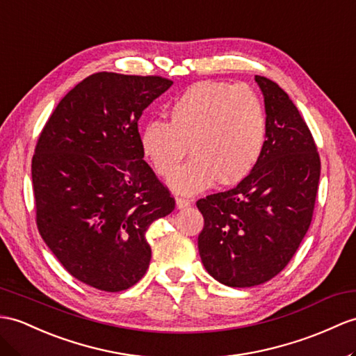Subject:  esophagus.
I'll return each mask as SVG.
<instances>
[{
  "label": "esophagus",
  "mask_w": 356,
  "mask_h": 356,
  "mask_svg": "<svg viewBox=\"0 0 356 356\" xmlns=\"http://www.w3.org/2000/svg\"><path fill=\"white\" fill-rule=\"evenodd\" d=\"M190 205V201L187 197H183V196H177V207L178 208H186Z\"/></svg>",
  "instance_id": "esophagus-1"
}]
</instances>
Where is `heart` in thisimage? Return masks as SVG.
<instances>
[{"mask_svg": "<svg viewBox=\"0 0 356 356\" xmlns=\"http://www.w3.org/2000/svg\"><path fill=\"white\" fill-rule=\"evenodd\" d=\"M168 116L169 122L149 120L140 143L164 178L177 168L191 145L194 157L169 179L177 192H197L218 178L223 184L238 183L261 159L267 138L266 107L248 86L196 83L169 104Z\"/></svg>", "mask_w": 356, "mask_h": 356, "instance_id": "obj_1", "label": "heart"}]
</instances>
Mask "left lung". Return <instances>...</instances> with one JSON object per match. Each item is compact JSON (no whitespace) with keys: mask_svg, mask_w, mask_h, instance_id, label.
<instances>
[{"mask_svg":"<svg viewBox=\"0 0 356 356\" xmlns=\"http://www.w3.org/2000/svg\"><path fill=\"white\" fill-rule=\"evenodd\" d=\"M255 81L267 115L261 159L236 187L196 202L205 270L236 289L270 281L290 263L313 220L320 179L317 146L298 107L272 80Z\"/></svg>","mask_w":356,"mask_h":356,"instance_id":"obj_1","label":"left lung"}]
</instances>
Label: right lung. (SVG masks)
Instances as JSON below:
<instances>
[{"label":"right lung","instance_id":"1","mask_svg":"<svg viewBox=\"0 0 356 356\" xmlns=\"http://www.w3.org/2000/svg\"><path fill=\"white\" fill-rule=\"evenodd\" d=\"M173 81L97 72L57 104L31 160L40 236L75 280L122 291L151 261L145 234L175 208L143 160L138 119Z\"/></svg>","mask_w":356,"mask_h":356}]
</instances>
